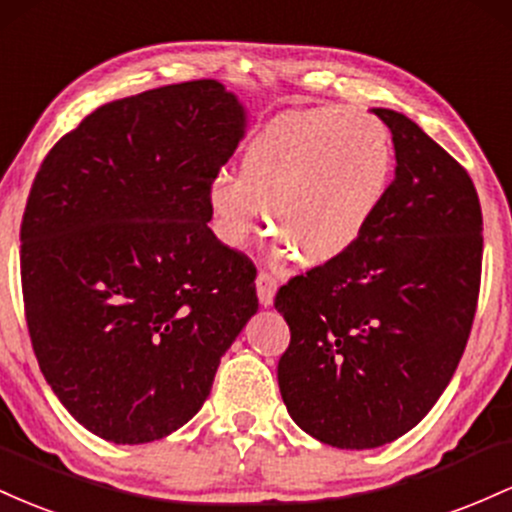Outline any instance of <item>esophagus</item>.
I'll use <instances>...</instances> for the list:
<instances>
[{"mask_svg": "<svg viewBox=\"0 0 512 512\" xmlns=\"http://www.w3.org/2000/svg\"><path fill=\"white\" fill-rule=\"evenodd\" d=\"M275 290H278V283H275V278L271 273L261 271L256 275V292H258V302L263 304V307H271L273 304V297H275Z\"/></svg>", "mask_w": 512, "mask_h": 512, "instance_id": "esophagus-1", "label": "esophagus"}]
</instances>
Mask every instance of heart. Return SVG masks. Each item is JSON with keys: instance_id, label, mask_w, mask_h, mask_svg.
Returning a JSON list of instances; mask_svg holds the SVG:
<instances>
[{"instance_id": "1", "label": "heart", "mask_w": 512, "mask_h": 512, "mask_svg": "<svg viewBox=\"0 0 512 512\" xmlns=\"http://www.w3.org/2000/svg\"><path fill=\"white\" fill-rule=\"evenodd\" d=\"M394 145L377 116L329 106L275 118L241 154L237 179L210 181L212 234L241 249L263 225L280 254L317 268L346 258L380 215Z\"/></svg>"}]
</instances>
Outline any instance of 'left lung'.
Returning a JSON list of instances; mask_svg holds the SVG:
<instances>
[{"label":"left lung","instance_id":"left-lung-1","mask_svg":"<svg viewBox=\"0 0 512 512\" xmlns=\"http://www.w3.org/2000/svg\"><path fill=\"white\" fill-rule=\"evenodd\" d=\"M396 169L353 251L275 295L290 326L280 394L304 433L341 450L401 438L433 409L467 346L481 283V205L467 171L389 108Z\"/></svg>","mask_w":512,"mask_h":512}]
</instances>
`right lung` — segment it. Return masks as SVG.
Segmentation results:
<instances>
[{
	"label": "right lung",
	"mask_w": 512,
	"mask_h": 512,
	"mask_svg": "<svg viewBox=\"0 0 512 512\" xmlns=\"http://www.w3.org/2000/svg\"><path fill=\"white\" fill-rule=\"evenodd\" d=\"M244 132L237 96L198 79L96 108L40 164L21 222L28 333L45 382L103 440L191 421L256 314V268L205 203Z\"/></svg>",
	"instance_id": "right-lung-1"
}]
</instances>
